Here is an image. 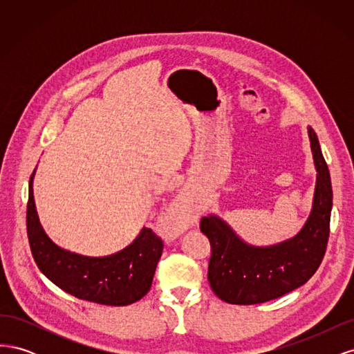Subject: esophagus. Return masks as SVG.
Wrapping results in <instances>:
<instances>
[{
  "label": "esophagus",
  "instance_id": "34e87169",
  "mask_svg": "<svg viewBox=\"0 0 354 354\" xmlns=\"http://www.w3.org/2000/svg\"><path fill=\"white\" fill-rule=\"evenodd\" d=\"M196 212L183 195H178L169 205L168 212V230L171 236L187 230L192 224L196 223Z\"/></svg>",
  "mask_w": 354,
  "mask_h": 354
}]
</instances>
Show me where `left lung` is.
Listing matches in <instances>:
<instances>
[{"instance_id":"1","label":"left lung","mask_w":354,"mask_h":354,"mask_svg":"<svg viewBox=\"0 0 354 354\" xmlns=\"http://www.w3.org/2000/svg\"><path fill=\"white\" fill-rule=\"evenodd\" d=\"M307 130L317 176L312 211L294 238L270 246H254L242 241L216 214L201 220V232L211 243L208 281L223 301L248 306L279 298L304 285L324 260L332 186L317 136L312 127Z\"/></svg>"}]
</instances>
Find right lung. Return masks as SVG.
<instances>
[{
  "label": "right lung",
  "instance_id": "right-lung-1",
  "mask_svg": "<svg viewBox=\"0 0 354 354\" xmlns=\"http://www.w3.org/2000/svg\"><path fill=\"white\" fill-rule=\"evenodd\" d=\"M35 171L29 180L26 227L38 269L63 291L104 306H128L152 286L164 243L147 227L124 250L106 257H87L60 248L42 229L34 201Z\"/></svg>",
  "mask_w": 354,
  "mask_h": 354
}]
</instances>
